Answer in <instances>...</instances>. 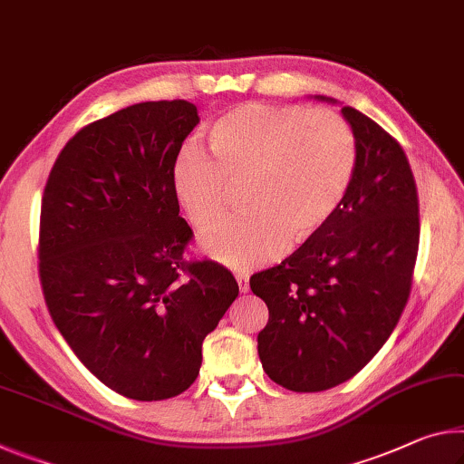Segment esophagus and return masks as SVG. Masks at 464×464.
Here are the masks:
<instances>
[{"label": "esophagus", "mask_w": 464, "mask_h": 464, "mask_svg": "<svg viewBox=\"0 0 464 464\" xmlns=\"http://www.w3.org/2000/svg\"><path fill=\"white\" fill-rule=\"evenodd\" d=\"M235 278H237V283H239V291L247 293L249 291V275H247V272H239V275Z\"/></svg>", "instance_id": "obj_1"}]
</instances>
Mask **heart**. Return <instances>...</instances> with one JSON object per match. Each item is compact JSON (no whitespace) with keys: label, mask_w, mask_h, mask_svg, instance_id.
<instances>
[{"label":"heart","mask_w":464,"mask_h":464,"mask_svg":"<svg viewBox=\"0 0 464 464\" xmlns=\"http://www.w3.org/2000/svg\"><path fill=\"white\" fill-rule=\"evenodd\" d=\"M212 159L186 149L173 165V192L198 231L227 215L229 183L246 181L244 217L206 241V252L235 270H252L310 241L349 194L357 142L343 117L299 105L241 102L206 130Z\"/></svg>","instance_id":"obj_1"}]
</instances>
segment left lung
Listing matches in <instances>:
<instances>
[{"mask_svg": "<svg viewBox=\"0 0 464 464\" xmlns=\"http://www.w3.org/2000/svg\"><path fill=\"white\" fill-rule=\"evenodd\" d=\"M341 113L357 142L347 198L324 231L249 278L268 305L262 367L293 392L328 391L362 372L399 324L413 283L419 200L409 160L370 117Z\"/></svg>", "mask_w": 464, "mask_h": 464, "instance_id": "8db88e82", "label": "left lung"}]
</instances>
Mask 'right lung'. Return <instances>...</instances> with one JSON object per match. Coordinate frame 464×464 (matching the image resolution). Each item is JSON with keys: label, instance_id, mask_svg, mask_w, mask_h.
Instances as JSON below:
<instances>
[{"label": "right lung", "instance_id": "1", "mask_svg": "<svg viewBox=\"0 0 464 464\" xmlns=\"http://www.w3.org/2000/svg\"><path fill=\"white\" fill-rule=\"evenodd\" d=\"M200 117L149 101L88 123L51 169L39 276L57 330L102 384L134 401L188 391L202 341L239 295L212 260L188 262L173 165Z\"/></svg>", "mask_w": 464, "mask_h": 464}]
</instances>
